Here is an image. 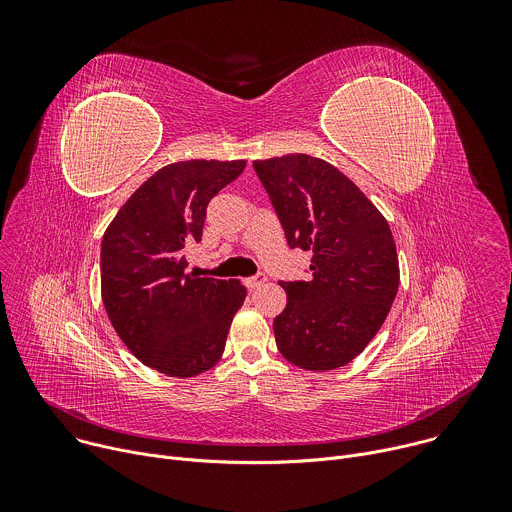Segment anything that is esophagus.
Segmentation results:
<instances>
[{
  "mask_svg": "<svg viewBox=\"0 0 512 512\" xmlns=\"http://www.w3.org/2000/svg\"><path fill=\"white\" fill-rule=\"evenodd\" d=\"M265 281H267V277H265L263 273H259V275L247 277V279H245V285H247L249 289H257V287H261Z\"/></svg>",
  "mask_w": 512,
  "mask_h": 512,
  "instance_id": "1",
  "label": "esophagus"
}]
</instances>
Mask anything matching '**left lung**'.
I'll return each instance as SVG.
<instances>
[{
  "label": "left lung",
  "mask_w": 512,
  "mask_h": 512,
  "mask_svg": "<svg viewBox=\"0 0 512 512\" xmlns=\"http://www.w3.org/2000/svg\"><path fill=\"white\" fill-rule=\"evenodd\" d=\"M287 245L312 251L310 281H281L285 310L273 320L283 358L332 371L381 330L399 289V259L387 218L332 164L287 154L255 160Z\"/></svg>",
  "instance_id": "8db88e82"
}]
</instances>
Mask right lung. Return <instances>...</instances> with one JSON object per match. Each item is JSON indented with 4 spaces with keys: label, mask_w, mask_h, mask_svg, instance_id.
I'll list each match as a JSON object with an SVG mask.
<instances>
[{
    "label": "right lung",
    "mask_w": 512,
    "mask_h": 512,
    "mask_svg": "<svg viewBox=\"0 0 512 512\" xmlns=\"http://www.w3.org/2000/svg\"><path fill=\"white\" fill-rule=\"evenodd\" d=\"M245 160L168 164L119 208L101 243V296L123 344L168 377L210 371L247 289L239 279L186 273L206 206L241 176Z\"/></svg>",
    "instance_id": "right-lung-1"
}]
</instances>
